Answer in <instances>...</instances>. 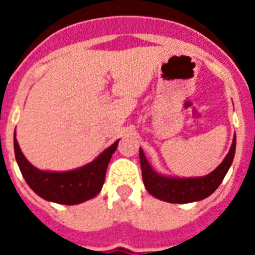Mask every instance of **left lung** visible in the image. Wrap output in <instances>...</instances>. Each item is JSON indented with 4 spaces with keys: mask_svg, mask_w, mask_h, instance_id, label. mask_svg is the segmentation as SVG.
<instances>
[{
    "mask_svg": "<svg viewBox=\"0 0 255 255\" xmlns=\"http://www.w3.org/2000/svg\"><path fill=\"white\" fill-rule=\"evenodd\" d=\"M236 135L234 136L231 148L222 163H220V166L211 173L199 177H173L161 175L153 170L140 148L139 159H140L144 186L153 197L168 203H191L204 199L216 191L224 177L226 176L227 171L234 161Z\"/></svg>",
    "mask_w": 255,
    "mask_h": 255,
    "instance_id": "left-lung-1",
    "label": "left lung"
}]
</instances>
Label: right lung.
Here are the masks:
<instances>
[{
    "label": "right lung",
    "instance_id": "right-lung-1",
    "mask_svg": "<svg viewBox=\"0 0 255 255\" xmlns=\"http://www.w3.org/2000/svg\"><path fill=\"white\" fill-rule=\"evenodd\" d=\"M119 140L103 150L91 163L75 170L60 172L42 171L34 167L22 154L16 140V134L13 135V149L22 176L35 194L48 202L74 206L92 199L100 193L105 182L107 166L116 150Z\"/></svg>",
    "mask_w": 255,
    "mask_h": 255
}]
</instances>
